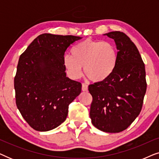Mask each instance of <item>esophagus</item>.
Returning <instances> with one entry per match:
<instances>
[{
	"label": "esophagus",
	"instance_id": "1",
	"mask_svg": "<svg viewBox=\"0 0 159 159\" xmlns=\"http://www.w3.org/2000/svg\"><path fill=\"white\" fill-rule=\"evenodd\" d=\"M82 91H88V85L85 83H82Z\"/></svg>",
	"mask_w": 159,
	"mask_h": 159
}]
</instances>
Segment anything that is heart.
I'll return each instance as SVG.
<instances>
[{"label":"heart","mask_w":159,"mask_h":159,"mask_svg":"<svg viewBox=\"0 0 159 159\" xmlns=\"http://www.w3.org/2000/svg\"><path fill=\"white\" fill-rule=\"evenodd\" d=\"M117 61L118 53L114 44L87 39L73 48L71 56L66 54L64 56L63 64L73 79H79L84 66L87 77L94 82H102L112 75Z\"/></svg>","instance_id":"obj_1"}]
</instances>
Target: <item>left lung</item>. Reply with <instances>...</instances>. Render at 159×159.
Returning <instances> with one entry per match:
<instances>
[{
	"mask_svg": "<svg viewBox=\"0 0 159 159\" xmlns=\"http://www.w3.org/2000/svg\"><path fill=\"white\" fill-rule=\"evenodd\" d=\"M114 39L118 61L107 80L90 84L93 97L90 116L92 124L105 132L127 129L141 111L146 92L145 64L136 45L124 32L105 34Z\"/></svg>",
	"mask_w": 159,
	"mask_h": 159,
	"instance_id": "obj_1",
	"label": "left lung"
}]
</instances>
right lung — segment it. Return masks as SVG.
<instances>
[{"label":"right lung","instance_id":"1","mask_svg":"<svg viewBox=\"0 0 159 159\" xmlns=\"http://www.w3.org/2000/svg\"><path fill=\"white\" fill-rule=\"evenodd\" d=\"M81 38L42 34L19 57L14 77L16 106L37 131H49L64 122L69 105L81 93L82 84L66 77L63 64L67 48Z\"/></svg>","mask_w":159,"mask_h":159}]
</instances>
